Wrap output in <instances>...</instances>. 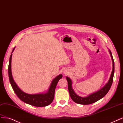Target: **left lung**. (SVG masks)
Returning a JSON list of instances; mask_svg holds the SVG:
<instances>
[{"mask_svg": "<svg viewBox=\"0 0 123 123\" xmlns=\"http://www.w3.org/2000/svg\"><path fill=\"white\" fill-rule=\"evenodd\" d=\"M109 52L110 54H111V56L112 62V70L111 75V77L109 78L108 82L98 91L92 93V94L88 95L86 97H80L76 94L75 92L74 91L72 87V81L71 79L68 77H66V79L68 81V90L69 92L70 96L72 100L74 102H75L76 103L83 105L91 104L97 102V101L100 100L101 99H102L107 94V93L109 91L110 88H111V86L112 85L113 79L114 72H115V63H114L113 58L111 50H109Z\"/></svg>", "mask_w": 123, "mask_h": 123, "instance_id": "obj_1", "label": "left lung"}]
</instances>
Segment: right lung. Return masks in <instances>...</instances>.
Instances as JSON below:
<instances>
[{
    "label": "right lung",
    "instance_id": "1",
    "mask_svg": "<svg viewBox=\"0 0 123 123\" xmlns=\"http://www.w3.org/2000/svg\"><path fill=\"white\" fill-rule=\"evenodd\" d=\"M15 47L12 50L9 60V64L8 67V77L11 86L14 92L18 98L23 102L37 107H44L48 106L52 103L54 97V92L57 84L62 77V74H60L53 79L48 91L45 93L37 94H28L21 91L15 82L12 78L11 70V62L12 53Z\"/></svg>",
    "mask_w": 123,
    "mask_h": 123
}]
</instances>
